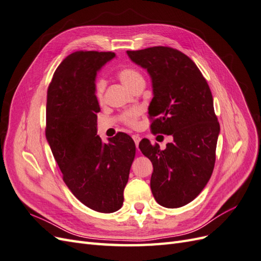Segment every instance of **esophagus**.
<instances>
[{"instance_id": "esophagus-1", "label": "esophagus", "mask_w": 261, "mask_h": 261, "mask_svg": "<svg viewBox=\"0 0 261 261\" xmlns=\"http://www.w3.org/2000/svg\"><path fill=\"white\" fill-rule=\"evenodd\" d=\"M133 139H134V141H135V144H136V148L138 149V146H139V141H140V136H138V135H133Z\"/></svg>"}]
</instances>
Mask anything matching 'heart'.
Instances as JSON below:
<instances>
[{
  "label": "heart",
  "instance_id": "heart-1",
  "mask_svg": "<svg viewBox=\"0 0 261 261\" xmlns=\"http://www.w3.org/2000/svg\"><path fill=\"white\" fill-rule=\"evenodd\" d=\"M117 77L118 80H120L130 90L139 81H144L143 75H141L137 69L133 67H123L122 69L118 70ZM105 89H106V81L103 78H98L93 85V93H94V97H96L98 101L103 100ZM138 115H139L138 110H130V111H127L123 114L122 120L125 124H127L129 126H136Z\"/></svg>",
  "mask_w": 261,
  "mask_h": 261
}]
</instances>
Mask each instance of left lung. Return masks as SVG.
Here are the masks:
<instances>
[{
	"label": "left lung",
	"instance_id": "8db88e82",
	"mask_svg": "<svg viewBox=\"0 0 261 261\" xmlns=\"http://www.w3.org/2000/svg\"><path fill=\"white\" fill-rule=\"evenodd\" d=\"M127 54L151 76L150 128L173 136L164 150L146 138L139 144L153 165L152 195L162 207H183L201 193L215 168L220 124L211 90L195 63L176 49L159 45Z\"/></svg>",
	"mask_w": 261,
	"mask_h": 261
}]
</instances>
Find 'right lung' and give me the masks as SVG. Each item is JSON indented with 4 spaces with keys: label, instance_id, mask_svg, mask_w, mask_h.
Returning a JSON list of instances; mask_svg holds the SVG:
<instances>
[{
    "label": "right lung",
    "instance_id": "right-lung-1",
    "mask_svg": "<svg viewBox=\"0 0 261 261\" xmlns=\"http://www.w3.org/2000/svg\"><path fill=\"white\" fill-rule=\"evenodd\" d=\"M114 57L98 51L69 54L55 69L46 94L45 136L63 180L85 206L105 213L121 209L136 154L127 134H116L109 144L97 135L94 78Z\"/></svg>",
    "mask_w": 261,
    "mask_h": 261
}]
</instances>
